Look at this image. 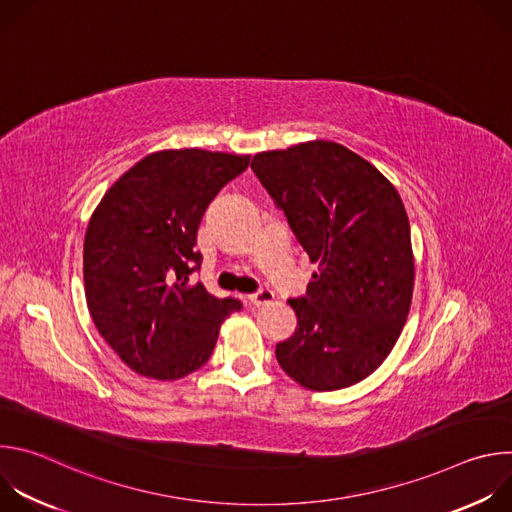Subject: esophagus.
<instances>
[{
    "instance_id": "34e87169",
    "label": "esophagus",
    "mask_w": 512,
    "mask_h": 512,
    "mask_svg": "<svg viewBox=\"0 0 512 512\" xmlns=\"http://www.w3.org/2000/svg\"><path fill=\"white\" fill-rule=\"evenodd\" d=\"M247 300H249V304H253L257 308L265 306V304H269L273 300V291L267 289V287H259L257 291H253V294L247 296Z\"/></svg>"
}]
</instances>
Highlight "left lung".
Segmentation results:
<instances>
[{"label":"left lung","mask_w":512,"mask_h":512,"mask_svg":"<svg viewBox=\"0 0 512 512\" xmlns=\"http://www.w3.org/2000/svg\"><path fill=\"white\" fill-rule=\"evenodd\" d=\"M251 168L318 263L306 296L289 300L298 328L275 346L277 362L312 391L367 379L395 346L413 296L401 196L373 164L334 141L263 152Z\"/></svg>","instance_id":"8db88e82"}]
</instances>
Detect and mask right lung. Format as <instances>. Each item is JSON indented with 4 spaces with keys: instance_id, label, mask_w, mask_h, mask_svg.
<instances>
[{
    "instance_id": "obj_1",
    "label": "right lung",
    "mask_w": 512,
    "mask_h": 512,
    "mask_svg": "<svg viewBox=\"0 0 512 512\" xmlns=\"http://www.w3.org/2000/svg\"><path fill=\"white\" fill-rule=\"evenodd\" d=\"M249 156L164 150L145 156L103 196L85 235L91 318L137 375L174 381L210 358L218 328L243 304L214 298L190 275L204 210Z\"/></svg>"
}]
</instances>
